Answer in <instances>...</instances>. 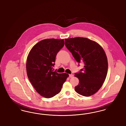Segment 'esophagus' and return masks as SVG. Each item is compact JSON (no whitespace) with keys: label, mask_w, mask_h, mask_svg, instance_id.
<instances>
[{"label":"esophagus","mask_w":126,"mask_h":126,"mask_svg":"<svg viewBox=\"0 0 126 126\" xmlns=\"http://www.w3.org/2000/svg\"><path fill=\"white\" fill-rule=\"evenodd\" d=\"M73 76H74V75H73V74H70V75H69V78H72V77H73Z\"/></svg>","instance_id":"34e87169"}]
</instances>
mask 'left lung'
Instances as JSON below:
<instances>
[{"mask_svg":"<svg viewBox=\"0 0 126 126\" xmlns=\"http://www.w3.org/2000/svg\"><path fill=\"white\" fill-rule=\"evenodd\" d=\"M65 45L78 63L83 62L82 72L76 73L79 84L75 87L78 94L88 97L95 94L102 87L108 72L107 58L97 42L83 37L65 39Z\"/></svg>","mask_w":126,"mask_h":126,"instance_id":"8db88e82","label":"left lung"}]
</instances>
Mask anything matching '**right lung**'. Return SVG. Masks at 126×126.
<instances>
[{"instance_id":"add662e5","label":"right lung","mask_w":126,"mask_h":126,"mask_svg":"<svg viewBox=\"0 0 126 126\" xmlns=\"http://www.w3.org/2000/svg\"><path fill=\"white\" fill-rule=\"evenodd\" d=\"M64 45L63 39H47L32 48L26 61V72L31 83L41 95L49 98L60 93L69 75L53 71L58 52Z\"/></svg>"}]
</instances>
